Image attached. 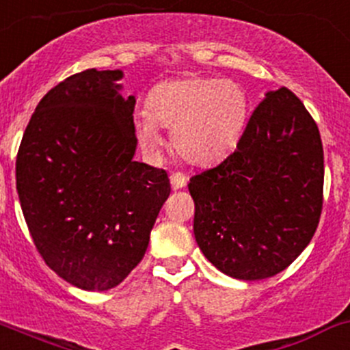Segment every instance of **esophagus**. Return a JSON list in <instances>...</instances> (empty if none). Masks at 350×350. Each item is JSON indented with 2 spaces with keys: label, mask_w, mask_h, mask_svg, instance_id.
<instances>
[{
  "label": "esophagus",
  "mask_w": 350,
  "mask_h": 350,
  "mask_svg": "<svg viewBox=\"0 0 350 350\" xmlns=\"http://www.w3.org/2000/svg\"><path fill=\"white\" fill-rule=\"evenodd\" d=\"M187 183V176L183 174V172H172L171 174V186L172 189H181L185 187Z\"/></svg>",
  "instance_id": "obj_1"
}]
</instances>
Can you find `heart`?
Listing matches in <instances>:
<instances>
[{
	"label": "heart",
	"instance_id": "heart-1",
	"mask_svg": "<svg viewBox=\"0 0 350 350\" xmlns=\"http://www.w3.org/2000/svg\"><path fill=\"white\" fill-rule=\"evenodd\" d=\"M250 119V97L234 80L185 77L164 80L147 95L146 110L135 113L139 142L159 149V127L171 129V144L187 163L211 165L240 144Z\"/></svg>",
	"mask_w": 350,
	"mask_h": 350
}]
</instances>
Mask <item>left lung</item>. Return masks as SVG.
<instances>
[{"instance_id": "obj_1", "label": "left lung", "mask_w": 350, "mask_h": 350, "mask_svg": "<svg viewBox=\"0 0 350 350\" xmlns=\"http://www.w3.org/2000/svg\"><path fill=\"white\" fill-rule=\"evenodd\" d=\"M194 238L219 271L262 280L285 270L314 237L323 204L319 127L286 87L256 105L240 144L189 179Z\"/></svg>"}]
</instances>
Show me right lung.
Masks as SVG:
<instances>
[{
	"label": "right lung",
	"instance_id": "1",
	"mask_svg": "<svg viewBox=\"0 0 350 350\" xmlns=\"http://www.w3.org/2000/svg\"><path fill=\"white\" fill-rule=\"evenodd\" d=\"M120 70L75 73L40 100L16 156V189L36 250L82 290L119 285L144 258L171 194L167 172L134 161L135 98Z\"/></svg>",
	"mask_w": 350,
	"mask_h": 350
}]
</instances>
